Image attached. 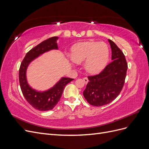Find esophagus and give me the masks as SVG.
Returning a JSON list of instances; mask_svg holds the SVG:
<instances>
[{"instance_id": "34e87169", "label": "esophagus", "mask_w": 149, "mask_h": 149, "mask_svg": "<svg viewBox=\"0 0 149 149\" xmlns=\"http://www.w3.org/2000/svg\"><path fill=\"white\" fill-rule=\"evenodd\" d=\"M83 81H84V83H85L86 84H87V83H88V81H89L88 78H86V77H85V78H83Z\"/></svg>"}]
</instances>
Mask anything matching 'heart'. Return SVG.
<instances>
[{
  "mask_svg": "<svg viewBox=\"0 0 149 149\" xmlns=\"http://www.w3.org/2000/svg\"><path fill=\"white\" fill-rule=\"evenodd\" d=\"M109 49L102 42H86L74 46L71 58L75 63H82L85 61V69L88 73L96 74L100 72L109 60Z\"/></svg>",
  "mask_w": 149,
  "mask_h": 149,
  "instance_id": "obj_1",
  "label": "heart"
}]
</instances>
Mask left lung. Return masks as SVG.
Here are the masks:
<instances>
[{
    "instance_id": "8db88e82",
    "label": "left lung",
    "mask_w": 149,
    "mask_h": 149,
    "mask_svg": "<svg viewBox=\"0 0 149 149\" xmlns=\"http://www.w3.org/2000/svg\"><path fill=\"white\" fill-rule=\"evenodd\" d=\"M112 61L100 73L89 76L83 96L89 104L100 107L109 104L123 89L127 70V63L120 49L111 40Z\"/></svg>"
}]
</instances>
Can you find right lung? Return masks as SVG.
Masks as SVG:
<instances>
[{"mask_svg":"<svg viewBox=\"0 0 149 149\" xmlns=\"http://www.w3.org/2000/svg\"><path fill=\"white\" fill-rule=\"evenodd\" d=\"M58 37L49 38L38 44L26 54L19 69V83L22 94L30 104L35 109L46 111L53 109L59 102L63 91L67 84L74 79L63 77L54 86L45 91L40 92L31 88L26 78V71L29 65L42 54L51 49H57L56 40Z\"/></svg>","mask_w":149,"mask_h":149,"instance_id":"add662e5","label":"right lung"}]
</instances>
